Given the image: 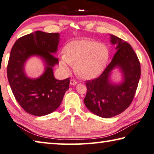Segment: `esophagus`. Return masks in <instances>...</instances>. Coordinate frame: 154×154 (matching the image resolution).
Here are the masks:
<instances>
[{
	"instance_id": "1",
	"label": "esophagus",
	"mask_w": 154,
	"mask_h": 154,
	"mask_svg": "<svg viewBox=\"0 0 154 154\" xmlns=\"http://www.w3.org/2000/svg\"><path fill=\"white\" fill-rule=\"evenodd\" d=\"M69 83H70V85H75L77 84L78 82L75 79H71V80H70Z\"/></svg>"
}]
</instances>
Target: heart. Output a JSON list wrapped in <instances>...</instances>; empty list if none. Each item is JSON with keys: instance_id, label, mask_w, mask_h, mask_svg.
<instances>
[{"instance_id": "1", "label": "heart", "mask_w": 154, "mask_h": 154, "mask_svg": "<svg viewBox=\"0 0 154 154\" xmlns=\"http://www.w3.org/2000/svg\"><path fill=\"white\" fill-rule=\"evenodd\" d=\"M64 53L59 60L60 66L67 71L74 63L76 74L85 80L98 77L106 68L109 57L106 45L88 39L67 43Z\"/></svg>"}]
</instances>
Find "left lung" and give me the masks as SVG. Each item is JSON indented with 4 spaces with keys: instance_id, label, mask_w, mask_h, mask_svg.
<instances>
[{
    "instance_id": "1",
    "label": "left lung",
    "mask_w": 154,
    "mask_h": 154,
    "mask_svg": "<svg viewBox=\"0 0 154 154\" xmlns=\"http://www.w3.org/2000/svg\"><path fill=\"white\" fill-rule=\"evenodd\" d=\"M111 42L117 45L112 61L98 78L87 80L85 106L94 114L108 118L121 114L131 104L141 76V65L130 44L114 35ZM116 66L120 67L124 76L120 85L112 84L109 75Z\"/></svg>"
}]
</instances>
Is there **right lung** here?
Wrapping results in <instances>:
<instances>
[{"instance_id":"obj_1","label":"right lung","mask_w":154,"mask_h":154,"mask_svg":"<svg viewBox=\"0 0 154 154\" xmlns=\"http://www.w3.org/2000/svg\"><path fill=\"white\" fill-rule=\"evenodd\" d=\"M59 42V33L36 31L20 38L11 51L8 80L15 99L29 114L43 116L52 113L60 106L69 89V78L59 80L53 75V67L59 63L53 54ZM32 55L40 56L46 63L44 74L36 79H29L24 72V64Z\"/></svg>"}]
</instances>
